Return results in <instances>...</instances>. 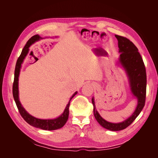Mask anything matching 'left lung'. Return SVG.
Listing matches in <instances>:
<instances>
[{
  "instance_id": "obj_1",
  "label": "left lung",
  "mask_w": 158,
  "mask_h": 158,
  "mask_svg": "<svg viewBox=\"0 0 158 158\" xmlns=\"http://www.w3.org/2000/svg\"><path fill=\"white\" fill-rule=\"evenodd\" d=\"M118 40L119 56L118 63L125 70L133 96L137 99V106L131 116L118 123L108 122L100 115L95 107L94 98L92 99L94 117L101 126L111 131H121L135 120L144 107L146 94V73L144 62L137 47L127 38L115 35Z\"/></svg>"
}]
</instances>
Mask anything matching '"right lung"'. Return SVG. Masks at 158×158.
<instances>
[{"label":"right lung","instance_id":"add662e5","mask_svg":"<svg viewBox=\"0 0 158 158\" xmlns=\"http://www.w3.org/2000/svg\"><path fill=\"white\" fill-rule=\"evenodd\" d=\"M43 38L41 37L39 35H35L31 37L30 39L28 40L27 44H26L25 47H23L22 51L21 52V55L18 57V59L16 62L15 71H14V80L12 86V93H13V97L14 99V101L16 102V106L18 109V111L20 112L21 116L23 117L24 120L30 125L36 128H39L43 130H47V131H54L56 130L63 127L65 123L67 121L69 118V106H70V100L74 98L76 94H77V92H76L72 97L70 98L69 102L66 105V108L64 109V112L62 113L60 115L55 118L53 119H40L34 117L31 115L30 114L28 113L26 110L23 108L22 106V104L19 99V90H18V80H19V75H20V69L22 67V64L23 63V60L25 59L26 56L28 54L30 51V47L34 44L35 42L42 40Z\"/></svg>","mask_w":158,"mask_h":158}]
</instances>
